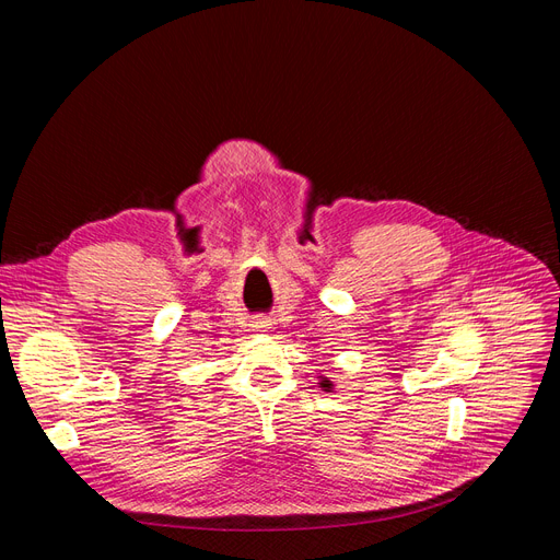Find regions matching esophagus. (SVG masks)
I'll return each mask as SVG.
<instances>
[{"label":"esophagus","instance_id":"esophagus-1","mask_svg":"<svg viewBox=\"0 0 560 560\" xmlns=\"http://www.w3.org/2000/svg\"><path fill=\"white\" fill-rule=\"evenodd\" d=\"M252 329L254 331H268L270 329V322L266 317H257V319L252 322Z\"/></svg>","mask_w":560,"mask_h":560}]
</instances>
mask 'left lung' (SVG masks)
I'll use <instances>...</instances> for the list:
<instances>
[{"mask_svg":"<svg viewBox=\"0 0 560 560\" xmlns=\"http://www.w3.org/2000/svg\"><path fill=\"white\" fill-rule=\"evenodd\" d=\"M322 387H325V389H329L331 387V381H327V378H322V383H319Z\"/></svg>","mask_w":560,"mask_h":560,"instance_id":"1","label":"left lung"}]
</instances>
